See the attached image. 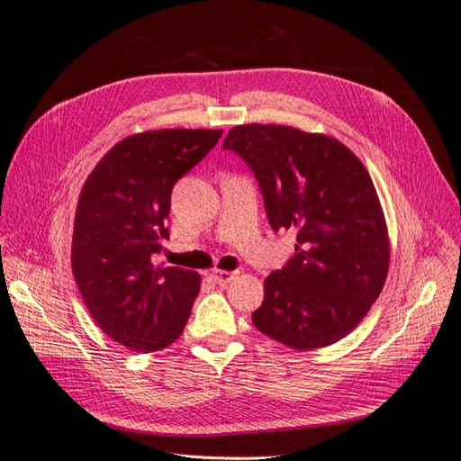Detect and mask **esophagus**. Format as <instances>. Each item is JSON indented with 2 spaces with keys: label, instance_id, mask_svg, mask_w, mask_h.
Returning a JSON list of instances; mask_svg holds the SVG:
<instances>
[{
  "label": "esophagus",
  "instance_id": "1",
  "mask_svg": "<svg viewBox=\"0 0 461 461\" xmlns=\"http://www.w3.org/2000/svg\"><path fill=\"white\" fill-rule=\"evenodd\" d=\"M235 272H226V270H214L212 272V279L216 281L218 285H228L231 279H235Z\"/></svg>",
  "mask_w": 461,
  "mask_h": 461
}]
</instances>
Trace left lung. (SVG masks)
<instances>
[{
  "mask_svg": "<svg viewBox=\"0 0 461 461\" xmlns=\"http://www.w3.org/2000/svg\"><path fill=\"white\" fill-rule=\"evenodd\" d=\"M224 149L255 172L272 230H296L294 257L266 277L252 323L296 350L337 343L389 272L387 221L366 167L339 140L279 124L235 126Z\"/></svg>",
  "mask_w": 461,
  "mask_h": 461,
  "instance_id": "left-lung-1",
  "label": "left lung"
}]
</instances>
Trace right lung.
Listing matches in <instances>:
<instances>
[{
	"mask_svg": "<svg viewBox=\"0 0 461 461\" xmlns=\"http://www.w3.org/2000/svg\"><path fill=\"white\" fill-rule=\"evenodd\" d=\"M221 130H153L118 141L87 177L72 231V274L92 318L116 343L157 352L184 333L201 276L157 266L174 184Z\"/></svg>",
	"mask_w": 461,
	"mask_h": 461,
	"instance_id": "right-lung-1",
	"label": "right lung"
}]
</instances>
